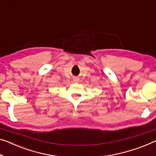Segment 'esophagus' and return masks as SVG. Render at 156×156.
Instances as JSON below:
<instances>
[{"mask_svg":"<svg viewBox=\"0 0 156 156\" xmlns=\"http://www.w3.org/2000/svg\"><path fill=\"white\" fill-rule=\"evenodd\" d=\"M73 81H74V82H75V83H77V82H79V79H77V78H75L73 80Z\"/></svg>","mask_w":156,"mask_h":156,"instance_id":"obj_1","label":"esophagus"}]
</instances>
